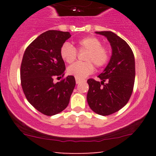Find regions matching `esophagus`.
<instances>
[{
  "label": "esophagus",
  "mask_w": 156,
  "mask_h": 156,
  "mask_svg": "<svg viewBox=\"0 0 156 156\" xmlns=\"http://www.w3.org/2000/svg\"><path fill=\"white\" fill-rule=\"evenodd\" d=\"M76 83L78 84L79 83H80L81 80L79 79V78H76Z\"/></svg>",
  "instance_id": "34e87169"
}]
</instances>
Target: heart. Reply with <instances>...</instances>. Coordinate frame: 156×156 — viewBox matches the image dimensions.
<instances>
[{
    "label": "heart",
    "mask_w": 156,
    "mask_h": 156,
    "mask_svg": "<svg viewBox=\"0 0 156 156\" xmlns=\"http://www.w3.org/2000/svg\"><path fill=\"white\" fill-rule=\"evenodd\" d=\"M77 47L79 51H87L85 56L86 62H78L67 68V73L76 78H85L94 72V65L98 68L107 65L110 59V51L106 46L102 45L101 40L94 36L83 37L77 41ZM60 55L67 63H72L76 59L78 51L72 44L65 42L60 48ZM93 63L92 64V63Z\"/></svg>",
    "instance_id": "b5f03b06"
}]
</instances>
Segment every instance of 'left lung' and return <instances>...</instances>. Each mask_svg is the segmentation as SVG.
I'll list each match as a JSON object with an SVG mask.
<instances>
[{
  "mask_svg": "<svg viewBox=\"0 0 156 156\" xmlns=\"http://www.w3.org/2000/svg\"><path fill=\"white\" fill-rule=\"evenodd\" d=\"M110 42L112 55L103 73L98 76L101 81L87 80V102L97 114L108 116L118 112L128 103L135 81V59L128 43L112 31H97Z\"/></svg>",
  "mask_w": 156,
  "mask_h": 156,
  "instance_id": "left-lung-1",
  "label": "left lung"
}]
</instances>
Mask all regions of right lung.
I'll return each instance as SVG.
<instances>
[{
  "instance_id": "1",
  "label": "right lung",
  "mask_w": 156,
  "mask_h": 156,
  "mask_svg": "<svg viewBox=\"0 0 156 156\" xmlns=\"http://www.w3.org/2000/svg\"><path fill=\"white\" fill-rule=\"evenodd\" d=\"M71 37L69 32L50 30L27 47L20 66L21 86L26 99L46 116L67 108L76 86L74 76L64 78L65 64L60 48ZM54 78L62 79L54 83Z\"/></svg>"
}]
</instances>
